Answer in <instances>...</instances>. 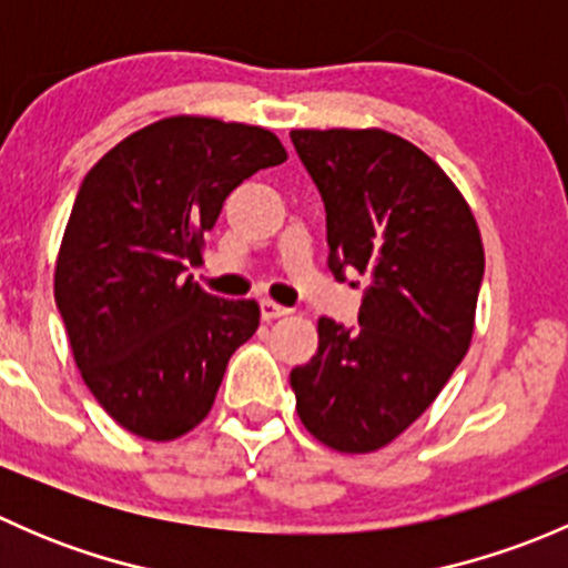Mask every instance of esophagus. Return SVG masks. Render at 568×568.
<instances>
[{
  "label": "esophagus",
  "mask_w": 568,
  "mask_h": 568,
  "mask_svg": "<svg viewBox=\"0 0 568 568\" xmlns=\"http://www.w3.org/2000/svg\"><path fill=\"white\" fill-rule=\"evenodd\" d=\"M288 316V307L277 305V302L272 300H261V318L263 321H274V318H283Z\"/></svg>",
  "instance_id": "esophagus-1"
}]
</instances>
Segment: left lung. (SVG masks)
<instances>
[{"label":"left lung","instance_id":"obj_1","mask_svg":"<svg viewBox=\"0 0 568 568\" xmlns=\"http://www.w3.org/2000/svg\"><path fill=\"white\" fill-rule=\"evenodd\" d=\"M326 211L329 272L368 280L359 326L318 318L291 371L307 432L341 454L385 448L432 406L473 341L484 244L467 200L420 148L382 129H296Z\"/></svg>","mask_w":568,"mask_h":568}]
</instances>
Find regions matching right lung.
<instances>
[{
    "label": "right lung",
    "mask_w": 568,
    "mask_h": 568,
    "mask_svg": "<svg viewBox=\"0 0 568 568\" xmlns=\"http://www.w3.org/2000/svg\"><path fill=\"white\" fill-rule=\"evenodd\" d=\"M288 159L272 131L178 114L134 131L79 186L54 268L84 385L125 432L164 443L214 406L227 359L255 335V300L183 277L227 194Z\"/></svg>",
    "instance_id": "add662e5"
}]
</instances>
